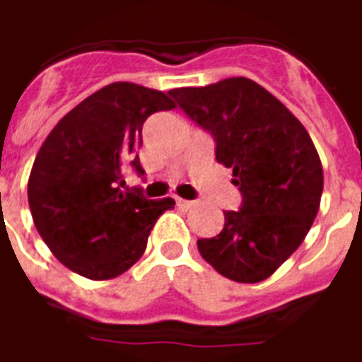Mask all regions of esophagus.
I'll return each mask as SVG.
<instances>
[{
	"label": "esophagus",
	"instance_id": "obj_1",
	"mask_svg": "<svg viewBox=\"0 0 362 362\" xmlns=\"http://www.w3.org/2000/svg\"><path fill=\"white\" fill-rule=\"evenodd\" d=\"M177 206L181 207V209H192V207L196 206V202H192V200H181V198H177Z\"/></svg>",
	"mask_w": 362,
	"mask_h": 362
}]
</instances>
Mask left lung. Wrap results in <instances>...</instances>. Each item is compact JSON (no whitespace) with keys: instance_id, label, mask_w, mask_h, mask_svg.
Listing matches in <instances>:
<instances>
[{"instance_id":"1","label":"left lung","mask_w":362,"mask_h":362,"mask_svg":"<svg viewBox=\"0 0 362 362\" xmlns=\"http://www.w3.org/2000/svg\"><path fill=\"white\" fill-rule=\"evenodd\" d=\"M170 96L213 136L232 170L242 207L225 228L198 240L206 262L238 283L270 277L304 242L319 211L323 168L312 137L276 96L245 77L173 88Z\"/></svg>"}]
</instances>
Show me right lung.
<instances>
[{"label":"right lung","instance_id":"add662e5","mask_svg":"<svg viewBox=\"0 0 362 362\" xmlns=\"http://www.w3.org/2000/svg\"><path fill=\"white\" fill-rule=\"evenodd\" d=\"M175 103L134 83L94 92L52 128L28 181V202L39 236L56 259L83 277L103 281L141 259L156 219L172 198L147 200L124 189V164L143 175L136 151L141 128Z\"/></svg>","mask_w":362,"mask_h":362}]
</instances>
